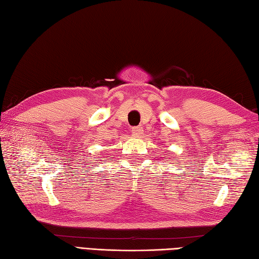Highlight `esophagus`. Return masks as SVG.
<instances>
[{
	"label": "esophagus",
	"instance_id": "34e87169",
	"mask_svg": "<svg viewBox=\"0 0 259 259\" xmlns=\"http://www.w3.org/2000/svg\"><path fill=\"white\" fill-rule=\"evenodd\" d=\"M143 133V128L141 126H134L132 128V134L135 135V137H140Z\"/></svg>",
	"mask_w": 259,
	"mask_h": 259
}]
</instances>
